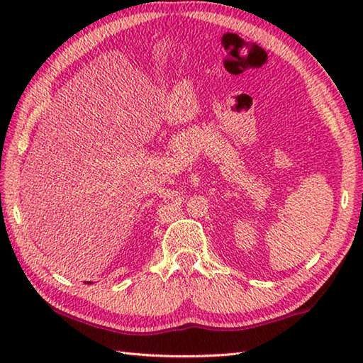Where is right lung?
Masks as SVG:
<instances>
[{
	"instance_id": "obj_1",
	"label": "right lung",
	"mask_w": 363,
	"mask_h": 363,
	"mask_svg": "<svg viewBox=\"0 0 363 363\" xmlns=\"http://www.w3.org/2000/svg\"><path fill=\"white\" fill-rule=\"evenodd\" d=\"M87 284H90V282H87Z\"/></svg>"
}]
</instances>
